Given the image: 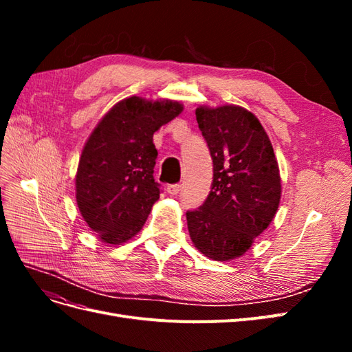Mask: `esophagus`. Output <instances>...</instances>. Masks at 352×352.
<instances>
[{"label":"esophagus","instance_id":"34e87169","mask_svg":"<svg viewBox=\"0 0 352 352\" xmlns=\"http://www.w3.org/2000/svg\"><path fill=\"white\" fill-rule=\"evenodd\" d=\"M180 189H182V185L180 184H173V185H168L166 188L167 194H170V195H177L180 192Z\"/></svg>","mask_w":352,"mask_h":352}]
</instances>
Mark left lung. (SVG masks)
Returning a JSON list of instances; mask_svg holds the SVG:
<instances>
[{"label": "left lung", "mask_w": 352, "mask_h": 352, "mask_svg": "<svg viewBox=\"0 0 352 352\" xmlns=\"http://www.w3.org/2000/svg\"><path fill=\"white\" fill-rule=\"evenodd\" d=\"M195 114L212 160V184L204 204L186 211L188 230L206 257L228 261L247 252L272 223L282 192L279 166L251 111L221 105Z\"/></svg>", "instance_id": "left-lung-1"}]
</instances>
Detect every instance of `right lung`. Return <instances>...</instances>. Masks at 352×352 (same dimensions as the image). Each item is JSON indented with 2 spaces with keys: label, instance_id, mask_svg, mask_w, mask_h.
Returning <instances> with one entry per match:
<instances>
[{
  "label": "right lung",
  "instance_id": "1",
  "mask_svg": "<svg viewBox=\"0 0 352 352\" xmlns=\"http://www.w3.org/2000/svg\"><path fill=\"white\" fill-rule=\"evenodd\" d=\"M184 110L177 101L140 97L117 102L83 146L76 201L88 226L107 243H123L144 226L160 185L154 180L153 135Z\"/></svg>",
  "mask_w": 352,
  "mask_h": 352
}]
</instances>
